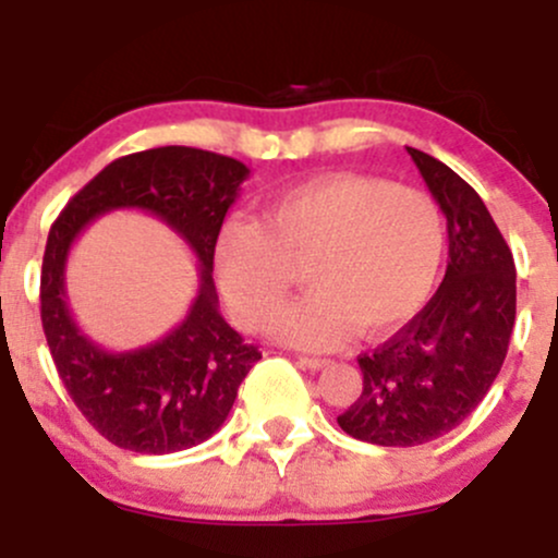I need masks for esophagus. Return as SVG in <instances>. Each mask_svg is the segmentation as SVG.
<instances>
[{
  "mask_svg": "<svg viewBox=\"0 0 558 558\" xmlns=\"http://www.w3.org/2000/svg\"><path fill=\"white\" fill-rule=\"evenodd\" d=\"M299 364L306 369H323L328 367L330 360H319V356H299Z\"/></svg>",
  "mask_w": 558,
  "mask_h": 558,
  "instance_id": "obj_1",
  "label": "esophagus"
}]
</instances>
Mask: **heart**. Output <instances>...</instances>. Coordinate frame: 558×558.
<instances>
[{
	"label": "heart",
	"mask_w": 558,
	"mask_h": 558,
	"mask_svg": "<svg viewBox=\"0 0 558 558\" xmlns=\"http://www.w3.org/2000/svg\"><path fill=\"white\" fill-rule=\"evenodd\" d=\"M444 252V215L425 191L338 172L278 194L262 220H228L215 241V278L235 323L262 330L306 267L317 291L278 317L275 336L330 349L351 330L380 338L412 323L433 296Z\"/></svg>",
	"instance_id": "b5f03b06"
}]
</instances>
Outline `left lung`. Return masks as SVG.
<instances>
[{
	"label": "left lung",
	"instance_id": "1",
	"mask_svg": "<svg viewBox=\"0 0 558 558\" xmlns=\"http://www.w3.org/2000/svg\"><path fill=\"white\" fill-rule=\"evenodd\" d=\"M407 151L446 217L448 267L425 310L360 356L362 396L338 425L375 446L430 444L462 425L501 373L517 315L514 257L483 198L440 159Z\"/></svg>",
	"mask_w": 558,
	"mask_h": 558
}]
</instances>
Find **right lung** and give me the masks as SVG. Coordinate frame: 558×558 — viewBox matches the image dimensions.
Wrapping results in <instances>:
<instances>
[{
  "label": "right lung",
  "instance_id": "add662e5",
  "mask_svg": "<svg viewBox=\"0 0 558 558\" xmlns=\"http://www.w3.org/2000/svg\"><path fill=\"white\" fill-rule=\"evenodd\" d=\"M248 168L191 146H159L114 159L54 220L41 265V325L70 399L107 440L136 453H175L220 430L239 386L262 360L226 323L213 280L215 241ZM141 208L190 243L199 291L168 337L107 352L74 323L64 267L74 239L99 214Z\"/></svg>",
  "mask_w": 558,
  "mask_h": 558
}]
</instances>
